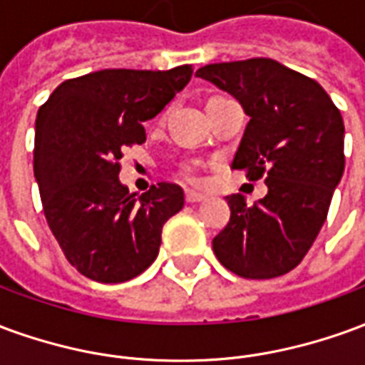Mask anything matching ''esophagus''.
<instances>
[{
	"mask_svg": "<svg viewBox=\"0 0 365 365\" xmlns=\"http://www.w3.org/2000/svg\"><path fill=\"white\" fill-rule=\"evenodd\" d=\"M207 195L205 193H201V191L195 190H187L185 191V201L187 203H201V201H205Z\"/></svg>",
	"mask_w": 365,
	"mask_h": 365,
	"instance_id": "1",
	"label": "esophagus"
}]
</instances>
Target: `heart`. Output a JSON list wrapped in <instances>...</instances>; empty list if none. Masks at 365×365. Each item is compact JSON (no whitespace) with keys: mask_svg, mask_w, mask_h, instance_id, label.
I'll use <instances>...</instances> for the list:
<instances>
[{"mask_svg":"<svg viewBox=\"0 0 365 365\" xmlns=\"http://www.w3.org/2000/svg\"><path fill=\"white\" fill-rule=\"evenodd\" d=\"M183 174L193 180L195 174H197V164H193V162H191V164H185V168H183Z\"/></svg>","mask_w":365,"mask_h":365,"instance_id":"obj_1","label":"heart"}]
</instances>
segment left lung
Wrapping results in <instances>:
<instances>
[{"label": "left lung", "instance_id": "obj_1", "mask_svg": "<svg viewBox=\"0 0 365 365\" xmlns=\"http://www.w3.org/2000/svg\"><path fill=\"white\" fill-rule=\"evenodd\" d=\"M197 78L227 91L250 117L232 168L266 175L252 207L227 195L230 219L213 238L217 260L246 279H269L305 258L327 221L344 174V120L319 83L272 58L199 68Z\"/></svg>", "mask_w": 365, "mask_h": 365}]
</instances>
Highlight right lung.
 Masks as SVG:
<instances>
[{"label": "right lung", "mask_w": 365, "mask_h": 365, "mask_svg": "<svg viewBox=\"0 0 365 365\" xmlns=\"http://www.w3.org/2000/svg\"><path fill=\"white\" fill-rule=\"evenodd\" d=\"M191 80L166 72L99 70L62 82L36 113L35 178L52 235L78 272L123 283L156 260L164 222L183 190L162 182L136 195L119 180L123 148L146 140L154 119Z\"/></svg>", "instance_id": "add662e5"}]
</instances>
